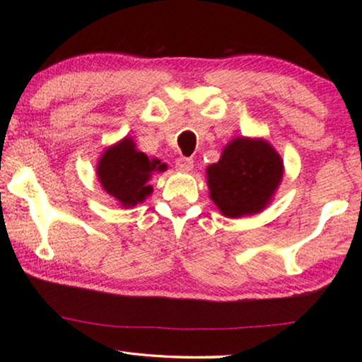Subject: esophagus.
<instances>
[{"instance_id":"esophagus-1","label":"esophagus","mask_w":362,"mask_h":362,"mask_svg":"<svg viewBox=\"0 0 362 362\" xmlns=\"http://www.w3.org/2000/svg\"><path fill=\"white\" fill-rule=\"evenodd\" d=\"M175 168H177V170H180V173H192V170H193V159L182 156L175 161Z\"/></svg>"}]
</instances>
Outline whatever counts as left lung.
Returning a JSON list of instances; mask_svg holds the SVG:
<instances>
[{
	"instance_id": "obj_1",
	"label": "left lung",
	"mask_w": 362,
	"mask_h": 362,
	"mask_svg": "<svg viewBox=\"0 0 362 362\" xmlns=\"http://www.w3.org/2000/svg\"><path fill=\"white\" fill-rule=\"evenodd\" d=\"M284 175V163L265 139L236 137L206 169L209 196L230 218L262 212L272 203Z\"/></svg>"
}]
</instances>
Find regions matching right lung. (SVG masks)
<instances>
[{
	"label": "right lung",
	"instance_id": "add662e5",
	"mask_svg": "<svg viewBox=\"0 0 362 362\" xmlns=\"http://www.w3.org/2000/svg\"><path fill=\"white\" fill-rule=\"evenodd\" d=\"M166 164L139 151L132 137L107 146L97 161L95 174L107 194L124 209L137 206L153 193L148 182L155 173H164Z\"/></svg>",
	"mask_w": 362,
	"mask_h": 362
}]
</instances>
